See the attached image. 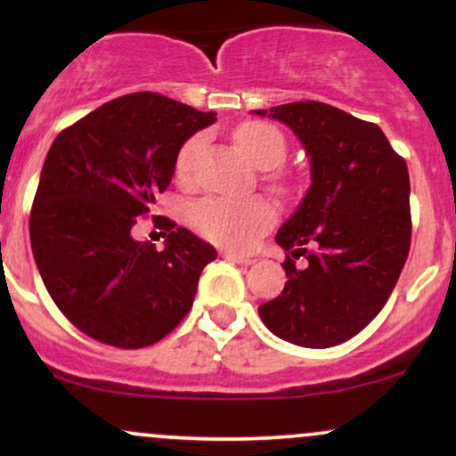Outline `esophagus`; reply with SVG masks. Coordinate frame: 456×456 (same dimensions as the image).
<instances>
[{"instance_id": "1", "label": "esophagus", "mask_w": 456, "mask_h": 456, "mask_svg": "<svg viewBox=\"0 0 456 456\" xmlns=\"http://www.w3.org/2000/svg\"><path fill=\"white\" fill-rule=\"evenodd\" d=\"M221 255H223V257L227 259V261H233V264H240V265H253V264H255V259L244 257V255L233 253V250H223Z\"/></svg>"}]
</instances>
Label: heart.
Instances as JSON below:
<instances>
[{
  "label": "heart",
  "mask_w": 456,
  "mask_h": 456,
  "mask_svg": "<svg viewBox=\"0 0 456 456\" xmlns=\"http://www.w3.org/2000/svg\"><path fill=\"white\" fill-rule=\"evenodd\" d=\"M235 145L253 165L261 169H272L285 160L287 141L279 128L265 122L242 124L233 134ZM203 139L192 137L182 145L175 160V174L188 182L195 174L201 154ZM191 221L199 233L212 242L233 250H246L257 244L264 233H268L276 223V210L265 199L248 201H227V199H203L192 206Z\"/></svg>",
  "instance_id": "heart-1"
}]
</instances>
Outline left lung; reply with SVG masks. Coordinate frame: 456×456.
I'll return each mask as SVG.
<instances>
[{
  "label": "left lung",
  "instance_id": "obj_1",
  "mask_svg": "<svg viewBox=\"0 0 456 456\" xmlns=\"http://www.w3.org/2000/svg\"><path fill=\"white\" fill-rule=\"evenodd\" d=\"M270 118L300 137L313 184L276 233L287 282L259 317L285 341L332 347L370 323L399 281L411 242L410 174L378 124L326 102L281 104ZM302 254L309 264L296 269Z\"/></svg>",
  "mask_w": 456,
  "mask_h": 456
}]
</instances>
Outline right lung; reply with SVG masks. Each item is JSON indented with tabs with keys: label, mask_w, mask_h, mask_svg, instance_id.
<instances>
[{
	"label": "right lung",
	"mask_w": 456,
	"mask_h": 456,
	"mask_svg": "<svg viewBox=\"0 0 456 456\" xmlns=\"http://www.w3.org/2000/svg\"><path fill=\"white\" fill-rule=\"evenodd\" d=\"M216 113L154 92L104 102L46 154L29 238L46 291L87 337L122 349L160 341L191 311L216 250L165 216V248L130 233L165 192L180 148Z\"/></svg>",
	"instance_id": "add662e5"
}]
</instances>
